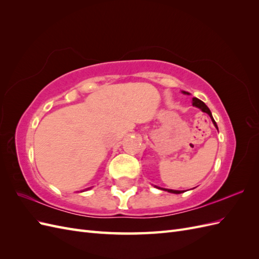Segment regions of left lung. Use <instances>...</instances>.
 <instances>
[{
  "mask_svg": "<svg viewBox=\"0 0 259 259\" xmlns=\"http://www.w3.org/2000/svg\"><path fill=\"white\" fill-rule=\"evenodd\" d=\"M182 93L183 94H185V95H190L189 93L188 92H184V91H182ZM192 106L193 107H197V108H199L201 111H203V112H205V113H207L208 115H209V117H210V120H211V122H213V124L215 125V127L218 130V127H217V124H216V122H215V120H214V117H213V115H211V112H210V110L208 109V107L203 103L202 100H200L199 98H197V97H193L192 98ZM155 188H158V189H161V190H164V191H167V192H170V193H175V194H179V193H183L184 191H179V190H171V189H165V188H160V187H158V186H154Z\"/></svg>",
  "mask_w": 259,
  "mask_h": 259,
  "instance_id": "obj_1",
  "label": "left lung"
}]
</instances>
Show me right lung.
Segmentation results:
<instances>
[{"instance_id":"right-lung-1","label":"right lung","mask_w":259,"mask_h":259,"mask_svg":"<svg viewBox=\"0 0 259 259\" xmlns=\"http://www.w3.org/2000/svg\"><path fill=\"white\" fill-rule=\"evenodd\" d=\"M88 189H91V188H88ZM88 189H85V190H88ZM85 190H83V191H85Z\"/></svg>"}]
</instances>
